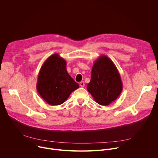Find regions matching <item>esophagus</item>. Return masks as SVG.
I'll list each match as a JSON object with an SVG mask.
<instances>
[{
    "instance_id": "esophagus-1",
    "label": "esophagus",
    "mask_w": 158,
    "mask_h": 158,
    "mask_svg": "<svg viewBox=\"0 0 158 158\" xmlns=\"http://www.w3.org/2000/svg\"><path fill=\"white\" fill-rule=\"evenodd\" d=\"M79 85L81 87H84V85H85V84H84V82L83 81H81L79 82Z\"/></svg>"
}]
</instances>
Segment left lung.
<instances>
[{
  "label": "left lung",
  "mask_w": 158,
  "mask_h": 158,
  "mask_svg": "<svg viewBox=\"0 0 158 158\" xmlns=\"http://www.w3.org/2000/svg\"><path fill=\"white\" fill-rule=\"evenodd\" d=\"M87 89L95 101L102 106L109 105L121 94L123 82L119 73L107 56L102 55L94 62Z\"/></svg>",
  "instance_id": "obj_1"
}]
</instances>
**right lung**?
<instances>
[{"mask_svg": "<svg viewBox=\"0 0 158 158\" xmlns=\"http://www.w3.org/2000/svg\"><path fill=\"white\" fill-rule=\"evenodd\" d=\"M66 65L65 59L56 53L46 60L40 69L36 88L49 105L62 104L79 87L67 73Z\"/></svg>", "mask_w": 158, "mask_h": 158, "instance_id": "add662e5", "label": "right lung"}]
</instances>
